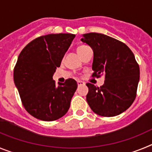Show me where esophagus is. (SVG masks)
Masks as SVG:
<instances>
[{
  "mask_svg": "<svg viewBox=\"0 0 152 152\" xmlns=\"http://www.w3.org/2000/svg\"><path fill=\"white\" fill-rule=\"evenodd\" d=\"M77 86H81V85H84V82H83V81H80V80H77Z\"/></svg>",
  "mask_w": 152,
  "mask_h": 152,
  "instance_id": "esophagus-1",
  "label": "esophagus"
}]
</instances>
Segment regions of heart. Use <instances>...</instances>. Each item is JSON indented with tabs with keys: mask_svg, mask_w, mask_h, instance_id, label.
<instances>
[{
	"mask_svg": "<svg viewBox=\"0 0 152 152\" xmlns=\"http://www.w3.org/2000/svg\"><path fill=\"white\" fill-rule=\"evenodd\" d=\"M87 47H88V46H87V45H80V46L77 47V52H79V51L82 50V49H85V48H87Z\"/></svg>",
	"mask_w": 152,
	"mask_h": 152,
	"instance_id": "1",
	"label": "heart"
}]
</instances>
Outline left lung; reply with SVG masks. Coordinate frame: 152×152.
I'll return each instance as SVG.
<instances>
[{
    "label": "left lung",
    "mask_w": 152,
    "mask_h": 152,
    "mask_svg": "<svg viewBox=\"0 0 152 152\" xmlns=\"http://www.w3.org/2000/svg\"><path fill=\"white\" fill-rule=\"evenodd\" d=\"M81 41L94 52L92 77L105 76L103 85L88 83L87 102L95 113L111 117L126 111L136 96L139 66L125 43L101 33L83 35Z\"/></svg>",
    "instance_id": "left-lung-1"
}]
</instances>
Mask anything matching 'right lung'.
<instances>
[{
    "label": "right lung",
    "mask_w": 152,
    "mask_h": 152,
    "mask_svg": "<svg viewBox=\"0 0 152 152\" xmlns=\"http://www.w3.org/2000/svg\"><path fill=\"white\" fill-rule=\"evenodd\" d=\"M75 37L71 33L39 36L19 55L14 84L24 108L36 119L54 121L68 112L77 82L68 78L57 86L52 76Z\"/></svg>",
    "instance_id": "1"
}]
</instances>
